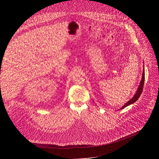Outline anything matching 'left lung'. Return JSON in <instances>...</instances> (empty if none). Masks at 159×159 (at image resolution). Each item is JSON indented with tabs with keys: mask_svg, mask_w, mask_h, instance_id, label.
Instances as JSON below:
<instances>
[{
	"mask_svg": "<svg viewBox=\"0 0 159 159\" xmlns=\"http://www.w3.org/2000/svg\"><path fill=\"white\" fill-rule=\"evenodd\" d=\"M144 79H145V72H144V68L143 73V77H142V80H141V81L140 82L139 86V88H138V89H137V90L136 91L135 95L133 96L128 102H126L122 107H120V109L121 110L124 109L125 107H126V106H129V105H130L131 104H133L139 99V98L140 97L142 92H143V89L144 84Z\"/></svg>",
	"mask_w": 159,
	"mask_h": 159,
	"instance_id": "8db88e82",
	"label": "left lung"
}]
</instances>
